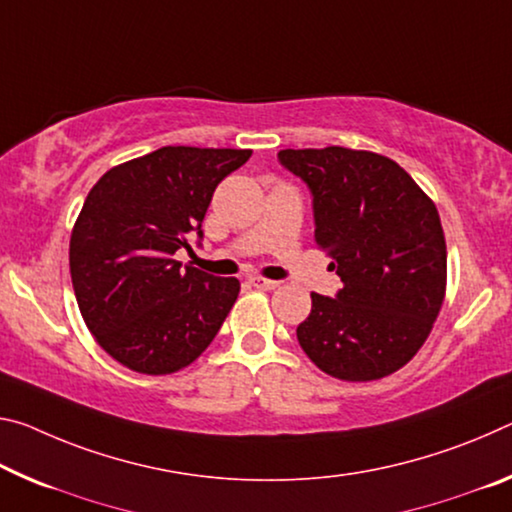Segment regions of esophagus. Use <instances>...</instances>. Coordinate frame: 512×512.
Wrapping results in <instances>:
<instances>
[{"label": "esophagus", "instance_id": "esophagus-1", "mask_svg": "<svg viewBox=\"0 0 512 512\" xmlns=\"http://www.w3.org/2000/svg\"><path fill=\"white\" fill-rule=\"evenodd\" d=\"M248 285L250 287H255V289H275L278 287V282L275 280H266V278H262V275H250L248 278Z\"/></svg>", "mask_w": 512, "mask_h": 512}]
</instances>
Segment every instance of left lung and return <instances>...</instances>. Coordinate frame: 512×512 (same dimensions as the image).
Returning <instances> with one entry per match:
<instances>
[{"label": "left lung", "mask_w": 512, "mask_h": 512, "mask_svg": "<svg viewBox=\"0 0 512 512\" xmlns=\"http://www.w3.org/2000/svg\"><path fill=\"white\" fill-rule=\"evenodd\" d=\"M278 157L310 186L316 246L344 282L337 298L312 291L300 348L346 383L392 376L424 346L446 296L435 202L383 154L330 145Z\"/></svg>", "instance_id": "8db88e82"}]
</instances>
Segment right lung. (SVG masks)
<instances>
[{
	"label": "right lung",
	"mask_w": 512,
	"mask_h": 512,
	"mask_svg": "<svg viewBox=\"0 0 512 512\" xmlns=\"http://www.w3.org/2000/svg\"><path fill=\"white\" fill-rule=\"evenodd\" d=\"M253 150L166 145L107 170L88 191L70 234L79 312L113 360L166 376L198 360L239 296L237 278H216L173 259L191 250L218 182Z\"/></svg>",
	"instance_id": "obj_1"
}]
</instances>
